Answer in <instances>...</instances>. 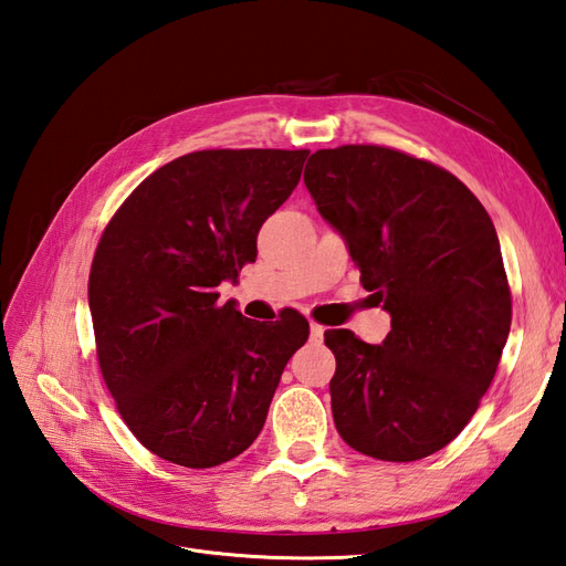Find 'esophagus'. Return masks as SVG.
Returning a JSON list of instances; mask_svg holds the SVG:
<instances>
[{
  "label": "esophagus",
  "mask_w": 566,
  "mask_h": 566,
  "mask_svg": "<svg viewBox=\"0 0 566 566\" xmlns=\"http://www.w3.org/2000/svg\"><path fill=\"white\" fill-rule=\"evenodd\" d=\"M323 335H325V327L311 323V339L313 342H323Z\"/></svg>",
  "instance_id": "1"
}]
</instances>
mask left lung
I'll return each mask as SVG.
<instances>
[{"mask_svg": "<svg viewBox=\"0 0 566 566\" xmlns=\"http://www.w3.org/2000/svg\"><path fill=\"white\" fill-rule=\"evenodd\" d=\"M303 181L392 317L382 344L325 332L337 432L373 459L430 457L471 421L510 337L495 224L454 174L380 145L317 150Z\"/></svg>", "mask_w": 566, "mask_h": 566, "instance_id": "8db88e82", "label": "left lung"}]
</instances>
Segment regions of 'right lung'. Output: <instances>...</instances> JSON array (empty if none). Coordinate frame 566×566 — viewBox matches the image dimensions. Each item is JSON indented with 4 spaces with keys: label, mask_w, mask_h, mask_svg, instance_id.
Here are the masks:
<instances>
[{
    "label": "right lung",
    "mask_w": 566,
    "mask_h": 566,
    "mask_svg": "<svg viewBox=\"0 0 566 566\" xmlns=\"http://www.w3.org/2000/svg\"><path fill=\"white\" fill-rule=\"evenodd\" d=\"M308 150H200L159 167L112 217L88 303L99 370L143 447L188 469L239 457L265 426L308 321L274 325L217 303L258 255Z\"/></svg>",
    "instance_id": "1"
}]
</instances>
